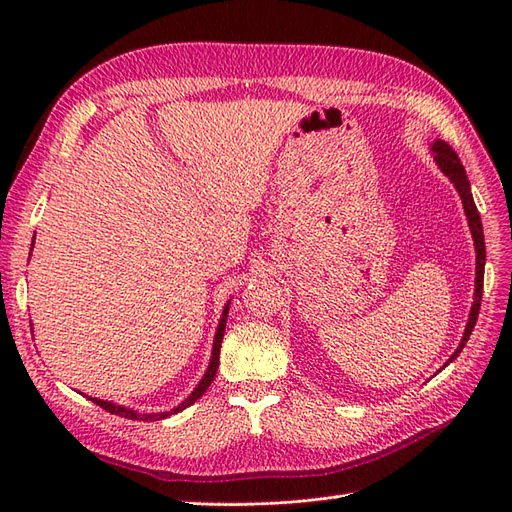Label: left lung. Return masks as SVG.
<instances>
[{
  "label": "left lung",
  "instance_id": "8db88e82",
  "mask_svg": "<svg viewBox=\"0 0 512 512\" xmlns=\"http://www.w3.org/2000/svg\"><path fill=\"white\" fill-rule=\"evenodd\" d=\"M431 153H433V160H436L438 168L442 170V173L448 179H451V183L455 185V190L459 192V198H461V203H463V211H466L468 226H470L472 239H474V250H476L474 303H472V309H470V318H468V324H466V331H463V337H461L457 350L451 354V359L446 361V365H448V363H453L457 359L459 352L463 350V346L468 344V339H470V335L474 331L476 318H478L480 299H483V277H485V237H483V224H480V215H478V209H476L474 198H472V190H470V181H468V175H466V168H463V164L459 162L457 153L453 151V147H448L444 141H440V138L431 145Z\"/></svg>",
  "mask_w": 512,
  "mask_h": 512
}]
</instances>
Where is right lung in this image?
I'll return each instance as SVG.
<instances>
[{"label":"right lung","instance_id":"add662e5","mask_svg":"<svg viewBox=\"0 0 512 512\" xmlns=\"http://www.w3.org/2000/svg\"><path fill=\"white\" fill-rule=\"evenodd\" d=\"M34 247V243H32ZM228 309H230V301H226L224 305V312H222V318H220V324H218V331H215V337H213V350H211V359H209V367L205 371L203 380H200L196 384V389L188 395V399H183L181 404L173 410L168 412H156V414H143V412H136L132 408H126V406H117V404H111V401H104V399H98V397H89L91 401H94L96 406L104 408L106 412L111 414H117V416H123V418H132V421H162V418L170 416V414H177L181 410H185L188 406H192L196 399L203 397V393L209 389L215 374H218V365H220V348H222V339H224V329H226V318H228Z\"/></svg>","mask_w":512,"mask_h":512}]
</instances>
